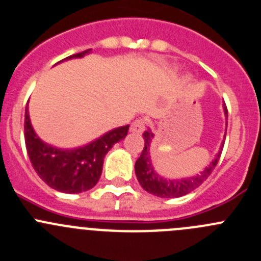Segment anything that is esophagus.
I'll use <instances>...</instances> for the list:
<instances>
[{"instance_id": "1", "label": "esophagus", "mask_w": 261, "mask_h": 261, "mask_svg": "<svg viewBox=\"0 0 261 261\" xmlns=\"http://www.w3.org/2000/svg\"><path fill=\"white\" fill-rule=\"evenodd\" d=\"M145 119H136L132 124H130V132L137 133V135H141V133L145 130Z\"/></svg>"}]
</instances>
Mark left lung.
I'll list each match as a JSON object with an SVG mask.
<instances>
[{"instance_id":"1","label":"left lung","mask_w":261,"mask_h":261,"mask_svg":"<svg viewBox=\"0 0 261 261\" xmlns=\"http://www.w3.org/2000/svg\"><path fill=\"white\" fill-rule=\"evenodd\" d=\"M225 116L228 118V110L227 106H224ZM153 135L150 130H145L143 132V140H145V146L141 152V156L137 159L135 165V172L137 175V179L140 185L145 191L148 193L158 196V197L163 198H173V197H182V196L187 195V193L192 192L193 190L202 185L203 180H206L207 177L212 174L214 168L217 166L218 161H219L220 155H222L223 146H224V141L222 142V147L218 151L217 156L214 160L206 166L203 172L197 174L196 177L186 178V179H166V178L160 177L158 173L153 170L152 164H151L150 159V145L151 140H152Z\"/></svg>"}]
</instances>
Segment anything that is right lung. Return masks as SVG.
<instances>
[{"mask_svg": "<svg viewBox=\"0 0 261 261\" xmlns=\"http://www.w3.org/2000/svg\"><path fill=\"white\" fill-rule=\"evenodd\" d=\"M89 51L91 48L64 60L83 58ZM128 129L129 125L119 126L83 147L61 150L39 140L32 128L28 108L25 109L24 137L32 165L44 183L65 193H79L95 187L102 173L103 158L116 142L125 138Z\"/></svg>", "mask_w": 261, "mask_h": 261, "instance_id": "obj_1", "label": "right lung"}]
</instances>
